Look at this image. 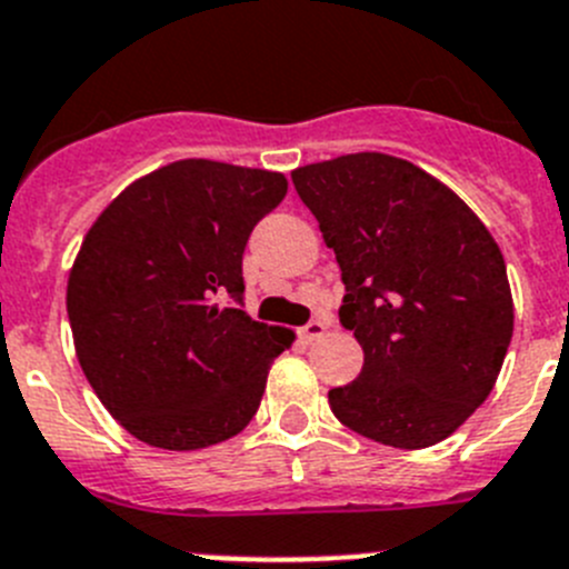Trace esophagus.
Masks as SVG:
<instances>
[{"instance_id": "esophagus-1", "label": "esophagus", "mask_w": 569, "mask_h": 569, "mask_svg": "<svg viewBox=\"0 0 569 569\" xmlns=\"http://www.w3.org/2000/svg\"><path fill=\"white\" fill-rule=\"evenodd\" d=\"M325 332H327V325H325V321H310V325L301 327L299 336L305 338L307 343H310V341H319V338L325 336Z\"/></svg>"}]
</instances>
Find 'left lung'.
<instances>
[{"mask_svg":"<svg viewBox=\"0 0 569 569\" xmlns=\"http://www.w3.org/2000/svg\"><path fill=\"white\" fill-rule=\"evenodd\" d=\"M290 177L336 250L338 316L363 349L358 380L330 389L332 415L392 448L446 440L491 395L513 336L497 239L403 158L341 154Z\"/></svg>","mask_w":569,"mask_h":569,"instance_id":"1","label":"left lung"}]
</instances>
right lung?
Here are the masks:
<instances>
[{
    "mask_svg": "<svg viewBox=\"0 0 569 569\" xmlns=\"http://www.w3.org/2000/svg\"><path fill=\"white\" fill-rule=\"evenodd\" d=\"M284 194L281 171L174 160L129 182L83 237L67 279L78 363L146 446H217L257 415L296 336L220 299H242L244 244Z\"/></svg>",
    "mask_w": 569,
    "mask_h": 569,
    "instance_id": "add662e5",
    "label": "right lung"
}]
</instances>
